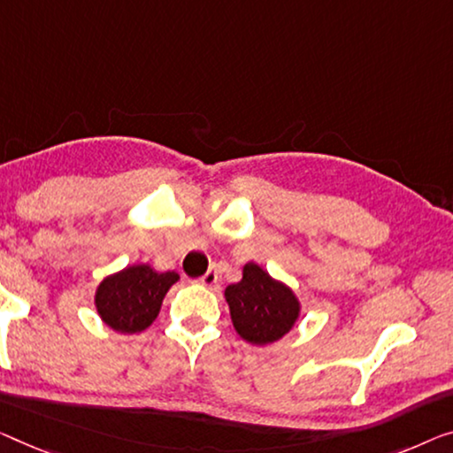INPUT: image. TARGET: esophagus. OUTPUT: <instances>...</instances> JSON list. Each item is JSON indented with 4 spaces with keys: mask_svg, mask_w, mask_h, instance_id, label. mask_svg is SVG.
I'll list each match as a JSON object with an SVG mask.
<instances>
[{
    "mask_svg": "<svg viewBox=\"0 0 453 453\" xmlns=\"http://www.w3.org/2000/svg\"><path fill=\"white\" fill-rule=\"evenodd\" d=\"M215 282H218V273H215L213 268L207 270V273L199 279V285H203V287H207V288L215 287Z\"/></svg>",
    "mask_w": 453,
    "mask_h": 453,
    "instance_id": "esophagus-1",
    "label": "esophagus"
}]
</instances>
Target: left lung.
<instances>
[{"mask_svg": "<svg viewBox=\"0 0 453 453\" xmlns=\"http://www.w3.org/2000/svg\"><path fill=\"white\" fill-rule=\"evenodd\" d=\"M224 296L234 329L252 346L282 340L301 317V301L293 288L256 262H246L242 280L226 287Z\"/></svg>", "mask_w": 453, "mask_h": 453, "instance_id": "8db88e82", "label": "left lung"}]
</instances>
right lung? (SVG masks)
<instances>
[{
  "label": "right lung",
  "mask_w": 453,
  "mask_h": 453,
  "mask_svg": "<svg viewBox=\"0 0 453 453\" xmlns=\"http://www.w3.org/2000/svg\"><path fill=\"white\" fill-rule=\"evenodd\" d=\"M180 276L157 273L150 265H132L107 274L97 285L96 309L101 321L118 334H140L157 319L162 301Z\"/></svg>",
  "instance_id": "obj_1"
}]
</instances>
